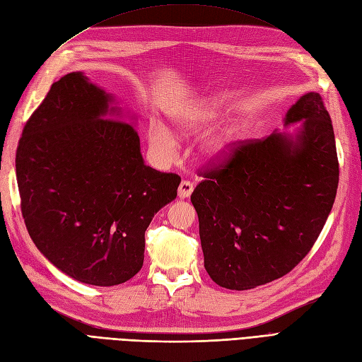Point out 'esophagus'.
<instances>
[{
    "mask_svg": "<svg viewBox=\"0 0 362 362\" xmlns=\"http://www.w3.org/2000/svg\"><path fill=\"white\" fill-rule=\"evenodd\" d=\"M193 192V184L190 181H181L180 187H178V198L180 199H187L190 198V194Z\"/></svg>",
    "mask_w": 362,
    "mask_h": 362,
    "instance_id": "obj_1",
    "label": "esophagus"
}]
</instances>
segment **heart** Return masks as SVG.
<instances>
[{
  "label": "heart",
  "instance_id": "heart-1",
  "mask_svg": "<svg viewBox=\"0 0 362 362\" xmlns=\"http://www.w3.org/2000/svg\"><path fill=\"white\" fill-rule=\"evenodd\" d=\"M223 103L216 98H205L198 103L185 105L170 115L173 133L181 137L196 136L210 128L222 116ZM172 131L158 120H152L148 127L149 145L161 158H172L178 140ZM240 139V129L234 125L216 131L208 136L199 146V156L208 163H221L229 157Z\"/></svg>",
  "mask_w": 362,
  "mask_h": 362
}]
</instances>
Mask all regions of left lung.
Returning a JSON list of instances; mask_svg holds the SVG:
<instances>
[{"mask_svg": "<svg viewBox=\"0 0 362 362\" xmlns=\"http://www.w3.org/2000/svg\"><path fill=\"white\" fill-rule=\"evenodd\" d=\"M294 133L240 144L225 164L204 170L192 193L204 266L217 286L250 290L282 278L311 250L335 201L338 158L322 96L293 104Z\"/></svg>", "mask_w": 362, "mask_h": 362, "instance_id": "8db88e82", "label": "left lung"}]
</instances>
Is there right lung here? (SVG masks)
<instances>
[{
  "label": "right lung",
  "mask_w": 362,
  "mask_h": 362,
  "mask_svg": "<svg viewBox=\"0 0 362 362\" xmlns=\"http://www.w3.org/2000/svg\"><path fill=\"white\" fill-rule=\"evenodd\" d=\"M83 72L51 86L16 151L21 210L51 264L112 287L144 266L145 231L181 178L146 166L136 128Z\"/></svg>",
  "instance_id": "add662e5"
}]
</instances>
